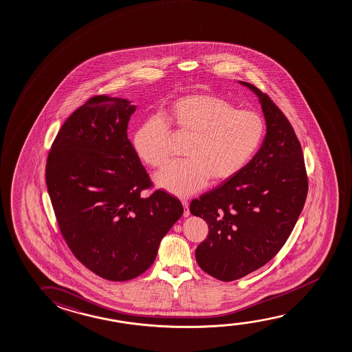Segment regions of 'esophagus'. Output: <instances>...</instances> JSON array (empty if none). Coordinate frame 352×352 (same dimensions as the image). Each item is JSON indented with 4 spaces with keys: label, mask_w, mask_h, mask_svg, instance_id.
Returning a JSON list of instances; mask_svg holds the SVG:
<instances>
[{
    "label": "esophagus",
    "mask_w": 352,
    "mask_h": 352,
    "mask_svg": "<svg viewBox=\"0 0 352 352\" xmlns=\"http://www.w3.org/2000/svg\"><path fill=\"white\" fill-rule=\"evenodd\" d=\"M182 204H183L184 207V217H189L190 209L189 202H188V199H182Z\"/></svg>",
    "instance_id": "1"
}]
</instances>
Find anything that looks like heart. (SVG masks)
Returning a JSON list of instances; mask_svg holds the SVG:
<instances>
[{
	"label": "heart",
	"instance_id": "1",
	"mask_svg": "<svg viewBox=\"0 0 352 352\" xmlns=\"http://www.w3.org/2000/svg\"><path fill=\"white\" fill-rule=\"evenodd\" d=\"M162 115L139 126L133 145L144 162L157 168L170 158L169 126L191 137L185 148L188 158L170 163L155 177L161 189L177 196L204 189L210 178L224 182L240 173L265 135V122L258 112L237 110L231 102L209 94L178 98Z\"/></svg>",
	"mask_w": 352,
	"mask_h": 352
}]
</instances>
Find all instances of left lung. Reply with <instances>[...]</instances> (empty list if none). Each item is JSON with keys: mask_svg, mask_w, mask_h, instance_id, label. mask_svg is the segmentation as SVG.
<instances>
[{"mask_svg": "<svg viewBox=\"0 0 352 352\" xmlns=\"http://www.w3.org/2000/svg\"><path fill=\"white\" fill-rule=\"evenodd\" d=\"M259 98L266 134L245 168L190 204L208 236L195 252L197 264L217 280H239L265 265L294 229L309 189L296 132L275 102L256 87L239 81Z\"/></svg>", "mask_w": 352, "mask_h": 352, "instance_id": "obj_1", "label": "left lung"}]
</instances>
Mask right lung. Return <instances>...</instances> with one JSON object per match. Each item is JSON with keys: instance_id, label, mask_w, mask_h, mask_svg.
<instances>
[{"instance_id": "right-lung-1", "label": "right lung", "mask_w": 352, "mask_h": 352, "mask_svg": "<svg viewBox=\"0 0 352 352\" xmlns=\"http://www.w3.org/2000/svg\"><path fill=\"white\" fill-rule=\"evenodd\" d=\"M135 109L122 98H91L61 126L47 158V189L64 240L89 270L118 282L153 265L184 212L162 190L140 196L153 184L127 138Z\"/></svg>"}]
</instances>
